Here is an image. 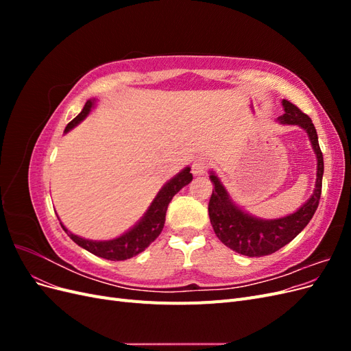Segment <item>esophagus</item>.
<instances>
[{
  "label": "esophagus",
  "mask_w": 351,
  "mask_h": 351,
  "mask_svg": "<svg viewBox=\"0 0 351 351\" xmlns=\"http://www.w3.org/2000/svg\"><path fill=\"white\" fill-rule=\"evenodd\" d=\"M209 168V161L206 158H197L196 161L192 165V171L195 176H202L206 173V169Z\"/></svg>",
  "instance_id": "obj_1"
}]
</instances>
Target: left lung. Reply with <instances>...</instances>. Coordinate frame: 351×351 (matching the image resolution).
Listing matches in <instances>:
<instances>
[{"instance_id": "8db88e82", "label": "left lung", "mask_w": 351, "mask_h": 351, "mask_svg": "<svg viewBox=\"0 0 351 351\" xmlns=\"http://www.w3.org/2000/svg\"><path fill=\"white\" fill-rule=\"evenodd\" d=\"M282 105L285 114L280 117V121L284 124H297L304 129L309 134V139L317 156L315 193L299 210L280 219L265 221L253 218L232 204L227 190L221 184L217 176H209L212 184H214V190H212L209 199L208 212L215 234L227 247L249 258L267 256V254L277 252L285 244H289L309 224L321 199L324 155L319 147V142H317L315 125L311 117L304 114L300 108H297L290 101L282 99Z\"/></svg>"}]
</instances>
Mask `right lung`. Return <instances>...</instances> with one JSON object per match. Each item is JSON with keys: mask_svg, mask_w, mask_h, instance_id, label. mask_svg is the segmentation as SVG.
<instances>
[{"mask_svg": "<svg viewBox=\"0 0 351 351\" xmlns=\"http://www.w3.org/2000/svg\"><path fill=\"white\" fill-rule=\"evenodd\" d=\"M93 107V101H88L84 104V107L82 112L73 119L67 127L66 132L73 129L74 125L79 124L84 117H86ZM192 173H190V168H184L182 173L177 174L174 178L169 180V182L159 190V193L154 199L152 205L147 209L146 215L142 218L139 224L134 226L130 231H127L125 234L120 236L119 239H114L110 241H92L82 239L79 236H74L73 232L67 231V228L61 224L62 230H64L69 237L79 244L80 247L86 249L88 252L97 254L99 258L108 259V261H125L136 256L137 253L143 252L149 244L161 234V231L165 224V214H167V208L171 202L173 196L178 192L180 189H183L186 184L192 182Z\"/></svg>", "mask_w": 351, "mask_h": 351, "instance_id": "obj_1", "label": "right lung"}]
</instances>
